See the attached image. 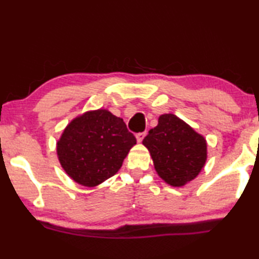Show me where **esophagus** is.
Listing matches in <instances>:
<instances>
[{
  "label": "esophagus",
  "instance_id": "obj_1",
  "mask_svg": "<svg viewBox=\"0 0 259 259\" xmlns=\"http://www.w3.org/2000/svg\"><path fill=\"white\" fill-rule=\"evenodd\" d=\"M145 135H147V133H138V134H136L137 142H142V141H143V138L145 137Z\"/></svg>",
  "mask_w": 259,
  "mask_h": 259
}]
</instances>
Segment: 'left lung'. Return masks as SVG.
Returning a JSON list of instances; mask_svg holds the SVG:
<instances>
[{"mask_svg": "<svg viewBox=\"0 0 259 259\" xmlns=\"http://www.w3.org/2000/svg\"><path fill=\"white\" fill-rule=\"evenodd\" d=\"M143 145L150 152L156 172L172 187H183L205 165V138L174 114L159 116Z\"/></svg>", "mask_w": 259, "mask_h": 259, "instance_id": "obj_1", "label": "left lung"}]
</instances>
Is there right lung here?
<instances>
[{
	"mask_svg": "<svg viewBox=\"0 0 259 259\" xmlns=\"http://www.w3.org/2000/svg\"><path fill=\"white\" fill-rule=\"evenodd\" d=\"M136 138L122 118L105 109L87 111L67 125L57 141V157L76 183L96 187L121 169Z\"/></svg>",
	"mask_w": 259,
	"mask_h": 259,
	"instance_id": "1",
	"label": "right lung"
}]
</instances>
